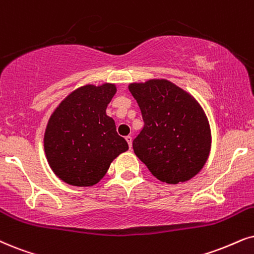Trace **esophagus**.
Listing matches in <instances>:
<instances>
[{
    "label": "esophagus",
    "instance_id": "obj_1",
    "mask_svg": "<svg viewBox=\"0 0 254 254\" xmlns=\"http://www.w3.org/2000/svg\"><path fill=\"white\" fill-rule=\"evenodd\" d=\"M125 139H127V144H129V147L131 149V146H132V137H131V136H127V137H125Z\"/></svg>",
    "mask_w": 254,
    "mask_h": 254
}]
</instances>
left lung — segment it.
Wrapping results in <instances>:
<instances>
[{"label": "left lung", "mask_w": 254, "mask_h": 254, "mask_svg": "<svg viewBox=\"0 0 254 254\" xmlns=\"http://www.w3.org/2000/svg\"><path fill=\"white\" fill-rule=\"evenodd\" d=\"M144 127L132 142L136 156L160 182L178 184L194 177L211 147L207 118L198 102L165 79L129 85Z\"/></svg>", "instance_id": "obj_1"}]
</instances>
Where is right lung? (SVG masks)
Wrapping results in <instances>:
<instances>
[{
    "label": "right lung",
    "mask_w": 254,
    "mask_h": 254,
    "mask_svg": "<svg viewBox=\"0 0 254 254\" xmlns=\"http://www.w3.org/2000/svg\"><path fill=\"white\" fill-rule=\"evenodd\" d=\"M116 86L85 85L75 90L51 115L44 133L50 168L70 185L91 186L104 177L111 162L129 149L116 131L107 107Z\"/></svg>",
    "instance_id": "obj_1"
}]
</instances>
